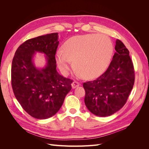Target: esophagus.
<instances>
[{
  "mask_svg": "<svg viewBox=\"0 0 149 149\" xmlns=\"http://www.w3.org/2000/svg\"><path fill=\"white\" fill-rule=\"evenodd\" d=\"M79 85H80L79 83H78V81H74L71 83V86L73 89L78 87Z\"/></svg>",
  "mask_w": 149,
  "mask_h": 149,
  "instance_id": "34e87169",
  "label": "esophagus"
}]
</instances>
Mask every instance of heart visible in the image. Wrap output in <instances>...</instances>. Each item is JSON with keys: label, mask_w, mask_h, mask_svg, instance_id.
Wrapping results in <instances>:
<instances>
[{"label": "heart", "mask_w": 149, "mask_h": 149, "mask_svg": "<svg viewBox=\"0 0 149 149\" xmlns=\"http://www.w3.org/2000/svg\"><path fill=\"white\" fill-rule=\"evenodd\" d=\"M113 46L106 36L90 33L76 35L68 39L55 59L61 73H69L71 62L83 78L93 79L104 74L109 67Z\"/></svg>", "instance_id": "1"}]
</instances>
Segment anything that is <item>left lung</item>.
<instances>
[{
	"label": "left lung",
	"mask_w": 149,
	"mask_h": 149,
	"mask_svg": "<svg viewBox=\"0 0 149 149\" xmlns=\"http://www.w3.org/2000/svg\"><path fill=\"white\" fill-rule=\"evenodd\" d=\"M116 53L108 68L97 79L83 83L84 103L93 114L106 117L120 110L127 100L135 75L129 52L117 39Z\"/></svg>",
	"instance_id": "1"
}]
</instances>
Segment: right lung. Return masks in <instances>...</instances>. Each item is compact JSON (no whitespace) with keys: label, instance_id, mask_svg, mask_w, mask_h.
Returning a JSON list of instances; mask_svg holds the SVG:
<instances>
[{"label":"right lung","instance_id":"1","mask_svg":"<svg viewBox=\"0 0 149 149\" xmlns=\"http://www.w3.org/2000/svg\"><path fill=\"white\" fill-rule=\"evenodd\" d=\"M58 40V33H53L26 40L17 48L12 60L13 93L22 108L36 119H45L55 115L71 89L73 80L56 71ZM36 52L46 56L47 63L42 69L34 64Z\"/></svg>","mask_w":149,"mask_h":149}]
</instances>
